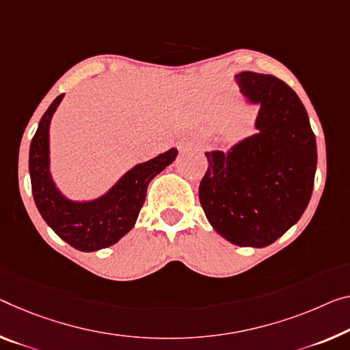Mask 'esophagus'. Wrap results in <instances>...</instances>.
<instances>
[{"label": "esophagus", "instance_id": "1", "mask_svg": "<svg viewBox=\"0 0 350 350\" xmlns=\"http://www.w3.org/2000/svg\"><path fill=\"white\" fill-rule=\"evenodd\" d=\"M186 147H189V144H186V142H183V144H181V150H185V148H186Z\"/></svg>", "mask_w": 350, "mask_h": 350}]
</instances>
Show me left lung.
Listing matches in <instances>:
<instances>
[{
  "mask_svg": "<svg viewBox=\"0 0 350 350\" xmlns=\"http://www.w3.org/2000/svg\"><path fill=\"white\" fill-rule=\"evenodd\" d=\"M241 92L260 105L255 126L228 153H206L200 205L217 233L241 247H266L308 206L318 163L308 116L286 83L272 75H236Z\"/></svg>",
  "mask_w": 350,
  "mask_h": 350,
  "instance_id": "1",
  "label": "left lung"
}]
</instances>
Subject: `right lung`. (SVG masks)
Masks as SVG:
<instances>
[{
  "label": "right lung",
  "mask_w": 350,
  "mask_h": 350,
  "mask_svg": "<svg viewBox=\"0 0 350 350\" xmlns=\"http://www.w3.org/2000/svg\"><path fill=\"white\" fill-rule=\"evenodd\" d=\"M53 101L42 116L39 128L29 147V175L36 206L45 222L59 238L81 252L106 249L123 238L136 224L147 196L148 183L175 161L178 150L158 154L147 163L137 164L122 180L94 202H72L56 189L50 175L48 130L51 117L62 100Z\"/></svg>",
  "instance_id": "add662e5"
}]
</instances>
